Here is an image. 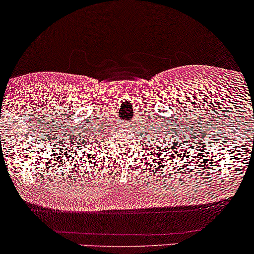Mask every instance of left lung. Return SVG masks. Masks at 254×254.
Returning <instances> with one entry per match:
<instances>
[{"label":"left lung","instance_id":"1","mask_svg":"<svg viewBox=\"0 0 254 254\" xmlns=\"http://www.w3.org/2000/svg\"><path fill=\"white\" fill-rule=\"evenodd\" d=\"M155 134H157V131L155 130ZM151 141H154V140H155V139H154V135H151ZM157 137V136H156ZM166 142H167V141H166ZM155 144H156V148H157V149H161V147H162V144H161V142H160V140L159 141H157V142H155V143H153V146H155ZM163 147H164V149H167L168 151H170V150H174V148H175V147H168V144L167 143H164L163 144Z\"/></svg>","mask_w":254,"mask_h":254}]
</instances>
